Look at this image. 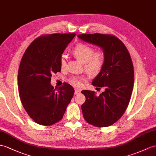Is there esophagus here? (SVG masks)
<instances>
[{
  "instance_id": "34e87169",
  "label": "esophagus",
  "mask_w": 156,
  "mask_h": 156,
  "mask_svg": "<svg viewBox=\"0 0 156 156\" xmlns=\"http://www.w3.org/2000/svg\"><path fill=\"white\" fill-rule=\"evenodd\" d=\"M81 93V90L79 89H75V94H78Z\"/></svg>"
}]
</instances>
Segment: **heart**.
I'll list each match as a JSON object with an SVG mask.
<instances>
[{
	"label": "heart",
	"mask_w": 156,
	"mask_h": 156,
	"mask_svg": "<svg viewBox=\"0 0 156 156\" xmlns=\"http://www.w3.org/2000/svg\"><path fill=\"white\" fill-rule=\"evenodd\" d=\"M73 54L84 64L85 71L92 75H96L101 71L105 63V55L101 51L94 52V49L86 44H79L72 50ZM67 63V56L62 54L59 58V65L65 69ZM87 79L83 76H72L69 79L70 84L75 87H81Z\"/></svg>",
	"instance_id": "heart-1"
}]
</instances>
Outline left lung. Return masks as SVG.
Segmentation results:
<instances>
[{"label": "left lung", "instance_id": "8db88e82", "mask_svg": "<svg viewBox=\"0 0 156 156\" xmlns=\"http://www.w3.org/2000/svg\"><path fill=\"white\" fill-rule=\"evenodd\" d=\"M82 40L103 49L105 63L92 82L105 89L99 95L94 91L83 90L86 101L81 105L83 117L97 127H107L115 123L126 111L134 87V67L127 48L120 40L111 34H79Z\"/></svg>", "mask_w": 156, "mask_h": 156}]
</instances>
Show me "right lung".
<instances>
[{
	"mask_svg": "<svg viewBox=\"0 0 156 156\" xmlns=\"http://www.w3.org/2000/svg\"><path fill=\"white\" fill-rule=\"evenodd\" d=\"M75 33L52 34L34 40L26 49L19 66V96L28 115L43 126L62 119L74 94L73 87L66 83L58 89L50 84L51 77L61 71L59 58Z\"/></svg>",
	"mask_w": 156,
	"mask_h": 156,
	"instance_id": "1",
	"label": "right lung"
}]
</instances>
